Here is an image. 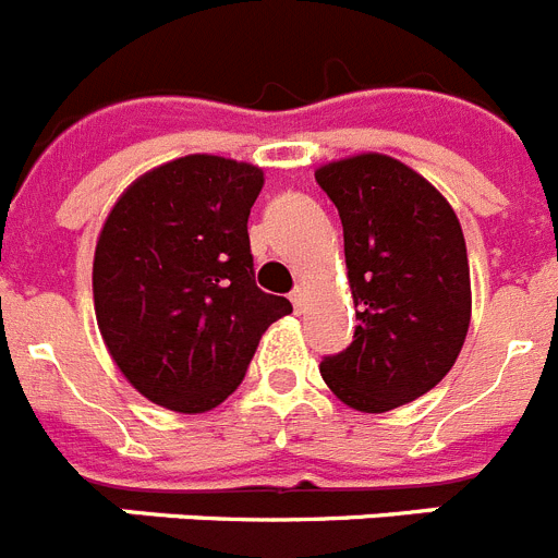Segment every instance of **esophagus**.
<instances>
[{
    "instance_id": "obj_1",
    "label": "esophagus",
    "mask_w": 558,
    "mask_h": 558,
    "mask_svg": "<svg viewBox=\"0 0 558 558\" xmlns=\"http://www.w3.org/2000/svg\"><path fill=\"white\" fill-rule=\"evenodd\" d=\"M290 302H293V307L302 313L304 302H307V288H304V284H295V290L290 293Z\"/></svg>"
}]
</instances>
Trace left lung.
<instances>
[{
  "label": "left lung",
  "instance_id": "obj_1",
  "mask_svg": "<svg viewBox=\"0 0 558 558\" xmlns=\"http://www.w3.org/2000/svg\"><path fill=\"white\" fill-rule=\"evenodd\" d=\"M343 223L357 327L347 352L322 360L329 391L360 413L425 397L456 366L472 318L466 243L450 201L386 153L315 170Z\"/></svg>",
  "mask_w": 558,
  "mask_h": 558
}]
</instances>
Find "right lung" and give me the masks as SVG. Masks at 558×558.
Here are the masks:
<instances>
[{"mask_svg":"<svg viewBox=\"0 0 558 558\" xmlns=\"http://www.w3.org/2000/svg\"><path fill=\"white\" fill-rule=\"evenodd\" d=\"M263 184V167L192 153L142 172L102 223L92 265L102 343L167 411L218 408L265 329L293 313L254 284L248 215Z\"/></svg>","mask_w":558,"mask_h":558,"instance_id":"right-lung-1","label":"right lung"}]
</instances>
